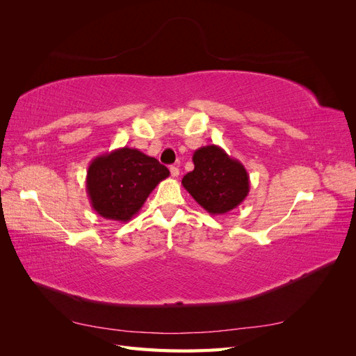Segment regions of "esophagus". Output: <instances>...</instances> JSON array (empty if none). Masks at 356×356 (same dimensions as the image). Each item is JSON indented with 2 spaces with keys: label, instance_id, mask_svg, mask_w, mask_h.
I'll return each mask as SVG.
<instances>
[{
  "label": "esophagus",
  "instance_id": "obj_1",
  "mask_svg": "<svg viewBox=\"0 0 356 356\" xmlns=\"http://www.w3.org/2000/svg\"><path fill=\"white\" fill-rule=\"evenodd\" d=\"M169 170H170V175L174 177V178H177V177L179 175V169H178L177 166H170V168H169Z\"/></svg>",
  "mask_w": 356,
  "mask_h": 356
}]
</instances>
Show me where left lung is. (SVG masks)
Instances as JSON below:
<instances>
[{
  "mask_svg": "<svg viewBox=\"0 0 356 356\" xmlns=\"http://www.w3.org/2000/svg\"><path fill=\"white\" fill-rule=\"evenodd\" d=\"M195 169L181 184L211 215H222L245 200L250 193V175L239 160L218 145L200 147L193 154Z\"/></svg>",
  "mask_w": 356,
  "mask_h": 356,
  "instance_id": "obj_1",
  "label": "left lung"
}]
</instances>
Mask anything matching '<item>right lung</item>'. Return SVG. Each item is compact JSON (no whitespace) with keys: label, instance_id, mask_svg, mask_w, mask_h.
<instances>
[{"label":"right lung","instance_id":"add662e5","mask_svg":"<svg viewBox=\"0 0 356 356\" xmlns=\"http://www.w3.org/2000/svg\"><path fill=\"white\" fill-rule=\"evenodd\" d=\"M169 169L136 148H117L95 157L88 169L86 190L102 218L126 222L139 212Z\"/></svg>","mask_w":356,"mask_h":356}]
</instances>
